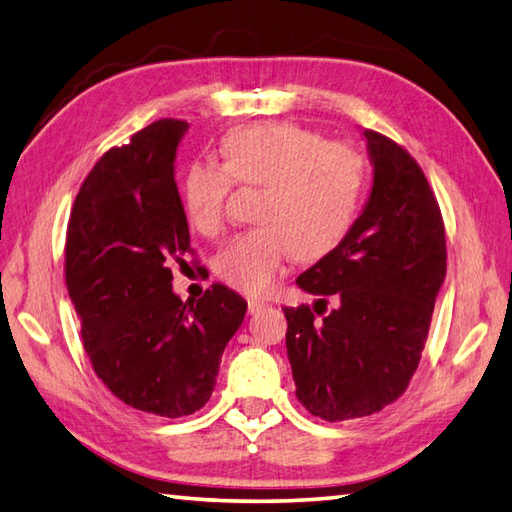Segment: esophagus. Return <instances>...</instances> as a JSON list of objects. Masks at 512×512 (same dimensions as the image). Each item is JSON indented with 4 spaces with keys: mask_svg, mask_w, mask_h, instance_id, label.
<instances>
[{
    "mask_svg": "<svg viewBox=\"0 0 512 512\" xmlns=\"http://www.w3.org/2000/svg\"><path fill=\"white\" fill-rule=\"evenodd\" d=\"M267 305H265V302L263 300H249L247 302V309H249V314H256V311H260V309H265Z\"/></svg>",
    "mask_w": 512,
    "mask_h": 512,
    "instance_id": "esophagus-1",
    "label": "esophagus"
}]
</instances>
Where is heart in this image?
I'll return each mask as SVG.
<instances>
[{"label":"heart","mask_w":512,"mask_h":512,"mask_svg":"<svg viewBox=\"0 0 512 512\" xmlns=\"http://www.w3.org/2000/svg\"><path fill=\"white\" fill-rule=\"evenodd\" d=\"M223 168L194 161L181 179L187 221L203 236L223 232L232 179L263 185L258 227L234 236L216 254L225 285L260 296L274 287L289 260L333 252L356 221L364 159L347 143L325 141L302 125L271 121L243 125L221 145Z\"/></svg>","instance_id":"b5f03b06"}]
</instances>
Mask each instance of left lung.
Returning <instances> with one entry per match:
<instances>
[{
  "label": "left lung",
  "instance_id": "8db88e82",
  "mask_svg": "<svg viewBox=\"0 0 512 512\" xmlns=\"http://www.w3.org/2000/svg\"><path fill=\"white\" fill-rule=\"evenodd\" d=\"M373 185L344 241L296 278L314 309L285 307L296 398L327 422L382 411L409 387L446 276L440 205L413 156L364 130ZM337 307L324 314L326 298Z\"/></svg>",
  "mask_w": 512,
  "mask_h": 512
}]
</instances>
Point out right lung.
Listing matches in <instances>:
<instances>
[{
	"mask_svg": "<svg viewBox=\"0 0 512 512\" xmlns=\"http://www.w3.org/2000/svg\"><path fill=\"white\" fill-rule=\"evenodd\" d=\"M185 121L161 119L112 148L83 181L66 238V287L101 382L132 409L183 417L212 398L247 302L214 283L198 300L172 289L190 227L174 181Z\"/></svg>",
	"mask_w": 512,
	"mask_h": 512,
	"instance_id": "1",
	"label": "right lung"
}]
</instances>
